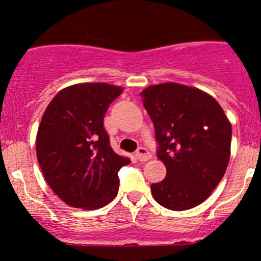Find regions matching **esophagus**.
<instances>
[{
  "label": "esophagus",
  "instance_id": "34e87169",
  "mask_svg": "<svg viewBox=\"0 0 261 261\" xmlns=\"http://www.w3.org/2000/svg\"><path fill=\"white\" fill-rule=\"evenodd\" d=\"M135 155H136V158L140 162H146V161L151 160V158H152V154L149 153L147 149L143 148V147H140L139 149H137L136 154H135Z\"/></svg>",
  "mask_w": 261,
  "mask_h": 261
}]
</instances>
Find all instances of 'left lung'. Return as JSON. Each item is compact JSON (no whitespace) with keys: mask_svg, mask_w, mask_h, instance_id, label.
<instances>
[{"mask_svg":"<svg viewBox=\"0 0 261 261\" xmlns=\"http://www.w3.org/2000/svg\"><path fill=\"white\" fill-rule=\"evenodd\" d=\"M154 125L166 178L151 185L153 199L173 211L205 201L223 178L230 157L232 125L208 93L174 82L141 92Z\"/></svg>","mask_w":261,"mask_h":261,"instance_id":"left-lung-1","label":"left lung"}]
</instances>
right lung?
I'll use <instances>...</instances> for the list:
<instances>
[{
  "instance_id": "right-lung-1",
  "label": "right lung",
  "mask_w": 261,
  "mask_h": 261,
  "mask_svg": "<svg viewBox=\"0 0 261 261\" xmlns=\"http://www.w3.org/2000/svg\"><path fill=\"white\" fill-rule=\"evenodd\" d=\"M122 91L77 83L61 89L43 114L35 141L39 166L54 193L72 207H104L118 194V172L131 161L110 147L103 120Z\"/></svg>"
}]
</instances>
